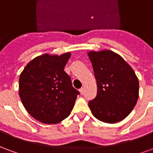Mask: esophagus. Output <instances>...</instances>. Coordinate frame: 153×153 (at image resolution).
<instances>
[{"label": "esophagus", "mask_w": 153, "mask_h": 153, "mask_svg": "<svg viewBox=\"0 0 153 153\" xmlns=\"http://www.w3.org/2000/svg\"><path fill=\"white\" fill-rule=\"evenodd\" d=\"M79 92H80V93L83 95V93H84V88H81L79 89Z\"/></svg>", "instance_id": "34e87169"}]
</instances>
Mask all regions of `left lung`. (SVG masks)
I'll return each instance as SVG.
<instances>
[{
  "label": "left lung",
  "mask_w": 153,
  "mask_h": 153,
  "mask_svg": "<svg viewBox=\"0 0 153 153\" xmlns=\"http://www.w3.org/2000/svg\"><path fill=\"white\" fill-rule=\"evenodd\" d=\"M96 78L97 97L88 102L97 120L114 124L127 117L137 103L139 83L134 71L120 55L110 50L89 51Z\"/></svg>",
  "instance_id": "obj_1"
}]
</instances>
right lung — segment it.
Listing matches in <instances>:
<instances>
[{
    "mask_svg": "<svg viewBox=\"0 0 153 153\" xmlns=\"http://www.w3.org/2000/svg\"><path fill=\"white\" fill-rule=\"evenodd\" d=\"M70 52L44 54L32 60L19 76L22 103L30 115L44 124H57L70 115L79 92L64 71Z\"/></svg>",
    "mask_w": 153,
    "mask_h": 153,
    "instance_id": "right-lung-1",
    "label": "right lung"
}]
</instances>
